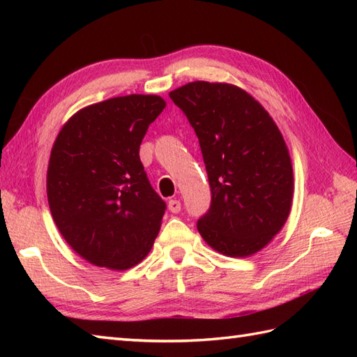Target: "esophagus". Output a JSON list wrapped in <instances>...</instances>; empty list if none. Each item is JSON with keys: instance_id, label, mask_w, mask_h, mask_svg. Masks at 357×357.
Segmentation results:
<instances>
[{"instance_id": "obj_1", "label": "esophagus", "mask_w": 357, "mask_h": 357, "mask_svg": "<svg viewBox=\"0 0 357 357\" xmlns=\"http://www.w3.org/2000/svg\"><path fill=\"white\" fill-rule=\"evenodd\" d=\"M169 210L172 213H179L181 211V201L179 199H170L169 201Z\"/></svg>"}]
</instances>
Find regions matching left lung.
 <instances>
[{"label": "left lung", "mask_w": 357, "mask_h": 357, "mask_svg": "<svg viewBox=\"0 0 357 357\" xmlns=\"http://www.w3.org/2000/svg\"><path fill=\"white\" fill-rule=\"evenodd\" d=\"M199 139L211 202L198 219L204 241L219 253L259 252L285 224L293 169L268 112L245 90L195 81L169 93Z\"/></svg>", "instance_id": "obj_1"}]
</instances>
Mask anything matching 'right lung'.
Segmentation results:
<instances>
[{"instance_id":"add662e5","label":"right lung","mask_w":357,"mask_h":357,"mask_svg":"<svg viewBox=\"0 0 357 357\" xmlns=\"http://www.w3.org/2000/svg\"><path fill=\"white\" fill-rule=\"evenodd\" d=\"M164 107L156 95L112 98L73 115L53 144V221L67 244L98 267H133L158 236L167 206L150 184L139 146Z\"/></svg>"}]
</instances>
